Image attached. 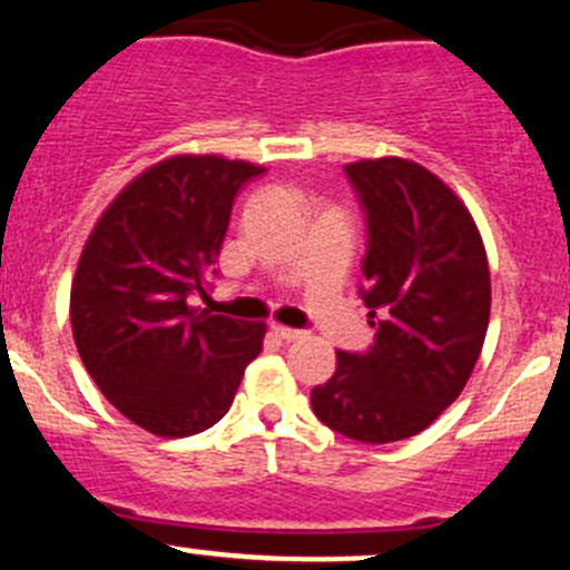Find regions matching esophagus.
<instances>
[{
    "label": "esophagus",
    "instance_id": "esophagus-1",
    "mask_svg": "<svg viewBox=\"0 0 570 570\" xmlns=\"http://www.w3.org/2000/svg\"><path fill=\"white\" fill-rule=\"evenodd\" d=\"M273 335L281 337L284 343H295V341H303L305 333L303 330H292V327H281V324H273Z\"/></svg>",
    "mask_w": 570,
    "mask_h": 570
}]
</instances>
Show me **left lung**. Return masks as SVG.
I'll return each mask as SVG.
<instances>
[{
  "mask_svg": "<svg viewBox=\"0 0 570 570\" xmlns=\"http://www.w3.org/2000/svg\"><path fill=\"white\" fill-rule=\"evenodd\" d=\"M367 216L362 262L376 343L337 352L314 414L362 443L422 433L465 390L490 324V265L465 203L428 167L400 156L346 165Z\"/></svg>",
  "mask_w": 570,
  "mask_h": 570,
  "instance_id": "obj_1",
  "label": "left lung"
}]
</instances>
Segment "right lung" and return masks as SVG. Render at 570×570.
Wrapping results in <instances>:
<instances>
[{
    "mask_svg": "<svg viewBox=\"0 0 570 570\" xmlns=\"http://www.w3.org/2000/svg\"><path fill=\"white\" fill-rule=\"evenodd\" d=\"M265 167L178 154L129 180L94 224L70 292L75 346L105 397L159 438H186L229 411L265 324L197 311L233 199Z\"/></svg>",
    "mask_w": 570,
    "mask_h": 570,
    "instance_id": "right-lung-1",
    "label": "right lung"
}]
</instances>
